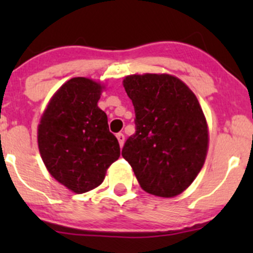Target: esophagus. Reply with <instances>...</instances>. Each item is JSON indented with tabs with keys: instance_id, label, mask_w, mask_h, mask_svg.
<instances>
[{
	"instance_id": "esophagus-1",
	"label": "esophagus",
	"mask_w": 253,
	"mask_h": 253,
	"mask_svg": "<svg viewBox=\"0 0 253 253\" xmlns=\"http://www.w3.org/2000/svg\"><path fill=\"white\" fill-rule=\"evenodd\" d=\"M117 139H119V143H120V147H122L125 143V134L124 133H117L116 134Z\"/></svg>"
}]
</instances>
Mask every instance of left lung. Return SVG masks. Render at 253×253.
Segmentation results:
<instances>
[{
  "label": "left lung",
  "instance_id": "left-lung-1",
  "mask_svg": "<svg viewBox=\"0 0 253 253\" xmlns=\"http://www.w3.org/2000/svg\"><path fill=\"white\" fill-rule=\"evenodd\" d=\"M136 112V133L122 149L145 192L171 198L193 182L208 153V125L200 101L168 73L126 76Z\"/></svg>",
  "mask_w": 253,
  "mask_h": 253
}]
</instances>
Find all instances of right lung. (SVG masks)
<instances>
[{
	"label": "right lung",
	"mask_w": 253,
	"mask_h": 253,
	"mask_svg": "<svg viewBox=\"0 0 253 253\" xmlns=\"http://www.w3.org/2000/svg\"><path fill=\"white\" fill-rule=\"evenodd\" d=\"M105 85L85 77L63 83L40 117L38 147L47 171L75 193L101 185L120 144L98 106Z\"/></svg>",
	"instance_id": "right-lung-1"
}]
</instances>
